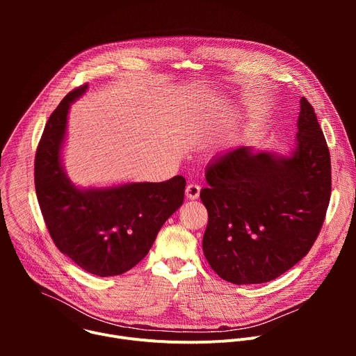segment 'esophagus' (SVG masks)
<instances>
[{
  "mask_svg": "<svg viewBox=\"0 0 356 356\" xmlns=\"http://www.w3.org/2000/svg\"><path fill=\"white\" fill-rule=\"evenodd\" d=\"M186 195H187V198H190V200L198 198V195H200V186L195 184V183H190V184L186 187Z\"/></svg>",
  "mask_w": 356,
  "mask_h": 356,
  "instance_id": "1",
  "label": "esophagus"
}]
</instances>
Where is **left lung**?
Masks as SVG:
<instances>
[{"instance_id":"8db88e82","label":"left lung","mask_w":356,"mask_h":356,"mask_svg":"<svg viewBox=\"0 0 356 356\" xmlns=\"http://www.w3.org/2000/svg\"><path fill=\"white\" fill-rule=\"evenodd\" d=\"M290 156L241 146L207 168L200 198L209 211L202 250L234 284L270 282L307 255L331 195V158L309 101L301 97Z\"/></svg>"}]
</instances>
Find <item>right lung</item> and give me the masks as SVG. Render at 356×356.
<instances>
[{
  "instance_id": "1",
  "label": "right lung",
  "mask_w": 356,
  "mask_h": 356,
  "mask_svg": "<svg viewBox=\"0 0 356 356\" xmlns=\"http://www.w3.org/2000/svg\"><path fill=\"white\" fill-rule=\"evenodd\" d=\"M70 91L49 117L35 156L39 207L58 249L88 273L107 277L138 265L166 220L183 204L186 179L76 187L62 165L70 104L87 90Z\"/></svg>"
}]
</instances>
